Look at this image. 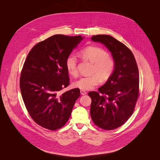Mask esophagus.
Segmentation results:
<instances>
[{
  "label": "esophagus",
  "mask_w": 160,
  "mask_h": 160,
  "mask_svg": "<svg viewBox=\"0 0 160 160\" xmlns=\"http://www.w3.org/2000/svg\"><path fill=\"white\" fill-rule=\"evenodd\" d=\"M80 93L82 95H85L87 94V92L83 90H80Z\"/></svg>",
  "instance_id": "esophagus-1"
}]
</instances>
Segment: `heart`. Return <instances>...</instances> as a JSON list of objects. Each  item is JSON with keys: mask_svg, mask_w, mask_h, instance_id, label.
<instances>
[{"mask_svg": "<svg viewBox=\"0 0 160 160\" xmlns=\"http://www.w3.org/2000/svg\"><path fill=\"white\" fill-rule=\"evenodd\" d=\"M83 59L93 63L91 74L88 77H83L74 82L73 86L81 90H91L102 80H108L112 75L115 68L113 58L102 48L95 46L85 47L80 51ZM78 60L74 53L69 54L66 60V68L72 76H76L78 72Z\"/></svg>", "mask_w": 160, "mask_h": 160, "instance_id": "b5f03b06", "label": "heart"}]
</instances>
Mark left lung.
Masks as SVG:
<instances>
[{"label":"left lung","instance_id":"8db88e82","mask_svg":"<svg viewBox=\"0 0 160 160\" xmlns=\"http://www.w3.org/2000/svg\"><path fill=\"white\" fill-rule=\"evenodd\" d=\"M91 39L104 45L115 61L112 75L99 92L88 94L92 99L90 112L94 123L112 130L124 124L134 111L138 97V69L132 51L113 37L99 34Z\"/></svg>","mask_w":160,"mask_h":160}]
</instances>
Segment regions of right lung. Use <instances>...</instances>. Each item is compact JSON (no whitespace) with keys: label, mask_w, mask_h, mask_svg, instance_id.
I'll use <instances>...</instances> for the list:
<instances>
[{"label":"right lung","mask_w":160,"mask_h":160,"mask_svg":"<svg viewBox=\"0 0 160 160\" xmlns=\"http://www.w3.org/2000/svg\"><path fill=\"white\" fill-rule=\"evenodd\" d=\"M83 39L54 35L38 43L27 55L21 72V94L31 117L43 128L56 130L64 126L80 96L78 88L58 93L69 84L66 58Z\"/></svg>","instance_id":"add662e5"}]
</instances>
